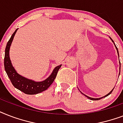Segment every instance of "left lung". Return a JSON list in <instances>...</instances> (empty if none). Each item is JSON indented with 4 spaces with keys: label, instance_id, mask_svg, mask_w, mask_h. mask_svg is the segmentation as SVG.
Listing matches in <instances>:
<instances>
[{
    "label": "left lung",
    "instance_id": "obj_1",
    "mask_svg": "<svg viewBox=\"0 0 123 123\" xmlns=\"http://www.w3.org/2000/svg\"><path fill=\"white\" fill-rule=\"evenodd\" d=\"M112 41H113V42H114V41H113L112 39ZM114 44H115V43H114ZM115 46H116V44H115ZM116 49H117V53H118V55H119V52H118V50H117V46H116ZM120 62V61H119ZM120 65H121V63H120ZM120 68H121V66H120ZM121 69V68H120ZM119 74H120V73H119ZM113 90H114V89H113L112 90V91H111V92H109V94H107V95L106 96H104V97H106V96H109V94H111L112 93V92L113 91ZM84 95H85V94H84ZM86 96V97L87 98H89V99H91V100H98V99H101V98H91V97H89V96H86V95H85Z\"/></svg>",
    "mask_w": 123,
    "mask_h": 123
}]
</instances>
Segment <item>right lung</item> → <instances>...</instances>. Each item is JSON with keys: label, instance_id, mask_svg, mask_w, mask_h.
<instances>
[{"label": "right lung", "instance_id": "obj_1", "mask_svg": "<svg viewBox=\"0 0 123 123\" xmlns=\"http://www.w3.org/2000/svg\"><path fill=\"white\" fill-rule=\"evenodd\" d=\"M17 30L18 29L12 34L11 37L7 43L6 47L5 49V70H6L7 75L10 79L11 82L15 88L18 89V90H20L27 94H36L40 93L41 92L47 89L50 87V85L53 83L56 76L57 75L58 71L60 69V68L61 67L62 65L57 66L54 69V71L50 77L43 82H34L29 79H26L24 77H22L21 75L18 74L11 64L10 59H9V54L11 44Z\"/></svg>", "mask_w": 123, "mask_h": 123}]
</instances>
